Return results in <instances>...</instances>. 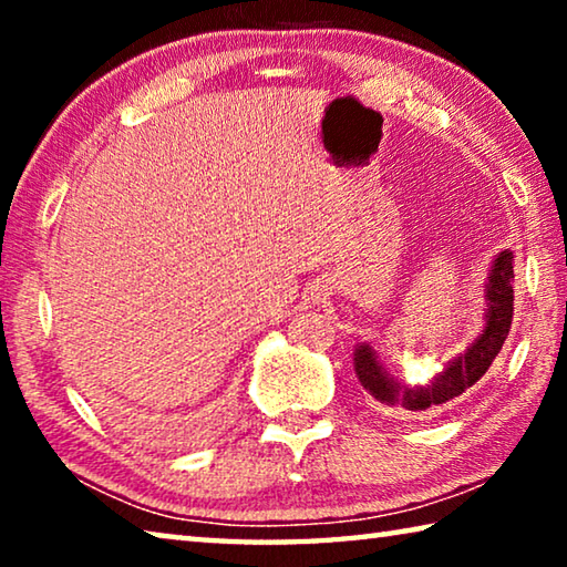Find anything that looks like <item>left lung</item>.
<instances>
[{
	"instance_id": "8db88e82",
	"label": "left lung",
	"mask_w": 567,
	"mask_h": 567,
	"mask_svg": "<svg viewBox=\"0 0 567 567\" xmlns=\"http://www.w3.org/2000/svg\"><path fill=\"white\" fill-rule=\"evenodd\" d=\"M513 252L505 249L495 257V265L487 280V315L485 330L480 338L470 344L465 354H457L447 368L425 388H408L390 378L382 364L378 362L375 352L368 344H360L354 350V375L362 382V388L370 392L382 408H392L408 415H425L445 402L455 400L470 390L475 382L491 370L497 352L503 350V342L511 332L513 324Z\"/></svg>"
}]
</instances>
